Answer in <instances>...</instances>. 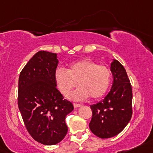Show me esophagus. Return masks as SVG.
<instances>
[{"label":"esophagus","mask_w":153,"mask_h":153,"mask_svg":"<svg viewBox=\"0 0 153 153\" xmlns=\"http://www.w3.org/2000/svg\"><path fill=\"white\" fill-rule=\"evenodd\" d=\"M73 106L75 108H77V107H81V105H80V104H76V103H74L73 104Z\"/></svg>","instance_id":"34e87169"}]
</instances>
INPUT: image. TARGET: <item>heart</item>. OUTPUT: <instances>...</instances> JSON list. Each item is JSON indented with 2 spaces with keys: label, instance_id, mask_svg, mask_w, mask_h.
<instances>
[{
  "label": "heart",
  "instance_id": "heart-1",
  "mask_svg": "<svg viewBox=\"0 0 153 153\" xmlns=\"http://www.w3.org/2000/svg\"><path fill=\"white\" fill-rule=\"evenodd\" d=\"M53 78L58 89L65 97L70 94L78 83L79 88L70 97L82 101L90 96L93 100L103 97L110 86L112 74L107 66L99 65L90 59H83L70 64L68 70L56 69Z\"/></svg>",
  "mask_w": 153,
  "mask_h": 153
}]
</instances>
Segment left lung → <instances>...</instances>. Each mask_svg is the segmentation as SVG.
Segmentation results:
<instances>
[{
	"mask_svg": "<svg viewBox=\"0 0 153 153\" xmlns=\"http://www.w3.org/2000/svg\"><path fill=\"white\" fill-rule=\"evenodd\" d=\"M113 83L103 100L91 105V132L97 137L107 139L120 134L132 116V88L123 65L113 59L110 67Z\"/></svg>",
	"mask_w": 153,
	"mask_h": 153,
	"instance_id": "obj_1",
	"label": "left lung"
}]
</instances>
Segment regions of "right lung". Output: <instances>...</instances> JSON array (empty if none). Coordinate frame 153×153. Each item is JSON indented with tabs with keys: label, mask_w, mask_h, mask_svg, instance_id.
I'll use <instances>...</instances> for the list:
<instances>
[{
	"label": "right lung",
	"mask_w": 153,
	"mask_h": 153,
	"mask_svg": "<svg viewBox=\"0 0 153 153\" xmlns=\"http://www.w3.org/2000/svg\"><path fill=\"white\" fill-rule=\"evenodd\" d=\"M58 63L56 53L40 51L19 78L18 107L25 127L35 140L46 145L65 138L68 130L65 117L74 109L56 87L53 75Z\"/></svg>",
	"instance_id": "obj_1"
}]
</instances>
